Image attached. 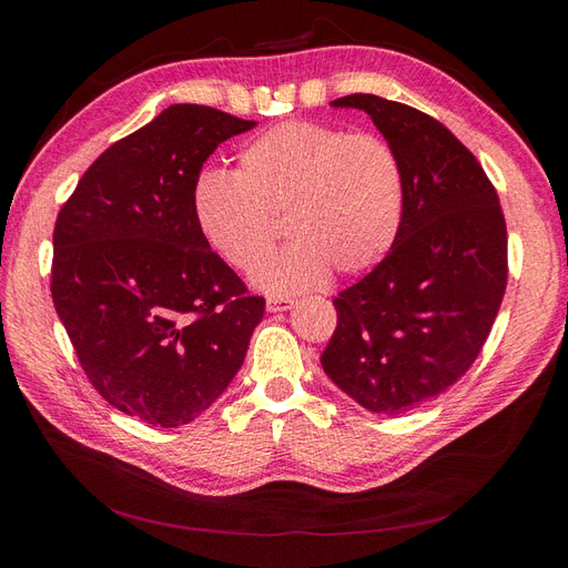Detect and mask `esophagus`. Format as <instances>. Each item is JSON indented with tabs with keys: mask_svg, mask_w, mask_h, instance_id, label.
I'll return each mask as SVG.
<instances>
[{
	"mask_svg": "<svg viewBox=\"0 0 568 568\" xmlns=\"http://www.w3.org/2000/svg\"><path fill=\"white\" fill-rule=\"evenodd\" d=\"M294 307V301L291 298H277V296H270L267 298V313H284Z\"/></svg>",
	"mask_w": 568,
	"mask_h": 568,
	"instance_id": "esophagus-1",
	"label": "esophagus"
}]
</instances>
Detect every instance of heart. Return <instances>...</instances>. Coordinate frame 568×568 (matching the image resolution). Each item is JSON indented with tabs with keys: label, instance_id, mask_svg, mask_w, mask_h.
<instances>
[{
	"label": "heart",
	"instance_id": "heart-1",
	"mask_svg": "<svg viewBox=\"0 0 568 568\" xmlns=\"http://www.w3.org/2000/svg\"><path fill=\"white\" fill-rule=\"evenodd\" d=\"M196 225L222 261L251 272L278 235L297 239L255 270L272 294H298L338 274H359L393 248L405 213L398 151L374 132L288 120L251 140L239 173L201 170L192 189Z\"/></svg>",
	"mask_w": 568,
	"mask_h": 568
}]
</instances>
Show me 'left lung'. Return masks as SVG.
I'll use <instances>...</instances> for the list:
<instances>
[{"mask_svg":"<svg viewBox=\"0 0 568 568\" xmlns=\"http://www.w3.org/2000/svg\"><path fill=\"white\" fill-rule=\"evenodd\" d=\"M405 170L400 234L367 277L334 298L326 376L355 403L400 415L462 379L490 334L507 288V225L474 153L407 104L348 94Z\"/></svg>","mask_w":568,"mask_h":568,"instance_id":"1","label":"left lung"}]
</instances>
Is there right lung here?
Listing matches in <instances>:
<instances>
[{
    "instance_id": "add662e5",
    "label": "right lung",
    "mask_w": 568,
    "mask_h": 568,
    "mask_svg": "<svg viewBox=\"0 0 568 568\" xmlns=\"http://www.w3.org/2000/svg\"><path fill=\"white\" fill-rule=\"evenodd\" d=\"M244 120L168 106L111 144L63 203L51 298L101 398L173 428L196 419L242 367L265 298L205 244L192 189Z\"/></svg>"
}]
</instances>
